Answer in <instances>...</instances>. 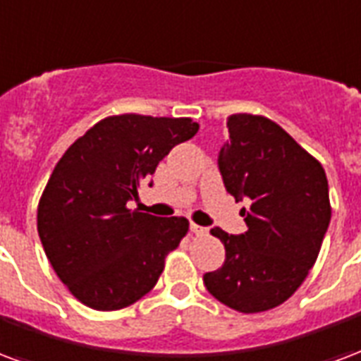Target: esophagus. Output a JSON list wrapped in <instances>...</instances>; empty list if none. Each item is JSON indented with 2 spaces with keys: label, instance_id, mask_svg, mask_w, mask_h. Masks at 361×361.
<instances>
[{
  "label": "esophagus",
  "instance_id": "esophagus-1",
  "mask_svg": "<svg viewBox=\"0 0 361 361\" xmlns=\"http://www.w3.org/2000/svg\"><path fill=\"white\" fill-rule=\"evenodd\" d=\"M189 229H191V233L195 235H207V228H201V226H197V224H191Z\"/></svg>",
  "mask_w": 361,
  "mask_h": 361
}]
</instances>
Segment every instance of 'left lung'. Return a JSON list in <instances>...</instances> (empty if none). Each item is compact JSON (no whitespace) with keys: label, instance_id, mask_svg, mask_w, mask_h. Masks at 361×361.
<instances>
[{"label":"left lung","instance_id":"1","mask_svg":"<svg viewBox=\"0 0 361 361\" xmlns=\"http://www.w3.org/2000/svg\"><path fill=\"white\" fill-rule=\"evenodd\" d=\"M229 140L218 157L224 185L237 201L243 235L214 228L226 262L204 274V285L221 304L243 314L283 304L308 277L331 221L327 176L322 162L274 120L231 114Z\"/></svg>","mask_w":361,"mask_h":361}]
</instances>
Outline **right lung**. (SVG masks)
<instances>
[{
    "label": "right lung",
    "instance_id": "obj_1",
    "mask_svg": "<svg viewBox=\"0 0 361 361\" xmlns=\"http://www.w3.org/2000/svg\"><path fill=\"white\" fill-rule=\"evenodd\" d=\"M199 132L191 118L114 114L74 141L38 202L45 256L66 289L99 312L137 302L189 231L180 216L128 208L178 143Z\"/></svg>",
    "mask_w": 361,
    "mask_h": 361
}]
</instances>
